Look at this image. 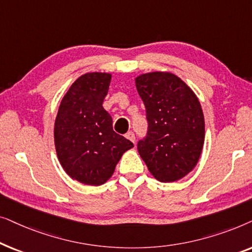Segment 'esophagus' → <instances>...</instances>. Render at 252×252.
<instances>
[{
  "label": "esophagus",
  "instance_id": "34e87169",
  "mask_svg": "<svg viewBox=\"0 0 252 252\" xmlns=\"http://www.w3.org/2000/svg\"><path fill=\"white\" fill-rule=\"evenodd\" d=\"M126 139H128L129 141H132L133 143H135V135H134L133 132H128L126 134Z\"/></svg>",
  "mask_w": 252,
  "mask_h": 252
}]
</instances>
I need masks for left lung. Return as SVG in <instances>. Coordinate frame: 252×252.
I'll return each instance as SVG.
<instances>
[{
	"label": "left lung",
	"mask_w": 252,
	"mask_h": 252,
	"mask_svg": "<svg viewBox=\"0 0 252 252\" xmlns=\"http://www.w3.org/2000/svg\"><path fill=\"white\" fill-rule=\"evenodd\" d=\"M135 86L147 110L148 135L137 150L160 182H174L194 170L205 137L204 115L192 89L171 72L137 75Z\"/></svg>",
	"instance_id": "obj_1"
}]
</instances>
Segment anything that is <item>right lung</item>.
Instances as JSON below:
<instances>
[{"label":"right lung","mask_w":252,"mask_h":252,"mask_svg":"<svg viewBox=\"0 0 252 252\" xmlns=\"http://www.w3.org/2000/svg\"><path fill=\"white\" fill-rule=\"evenodd\" d=\"M111 73L88 72L75 80L62 98L55 119L54 139L58 160L67 175L80 184L101 186L134 147L112 129L103 109Z\"/></svg>","instance_id":"obj_1"}]
</instances>
